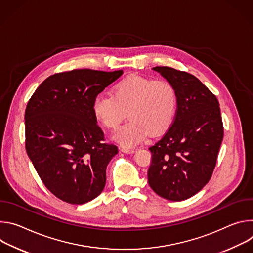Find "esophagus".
<instances>
[{
    "instance_id": "34e87169",
    "label": "esophagus",
    "mask_w": 253,
    "mask_h": 253,
    "mask_svg": "<svg viewBox=\"0 0 253 253\" xmlns=\"http://www.w3.org/2000/svg\"><path fill=\"white\" fill-rule=\"evenodd\" d=\"M121 151L123 153H127V154H132L135 152V149L133 148H126V147H121Z\"/></svg>"
}]
</instances>
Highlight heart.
I'll return each instance as SVG.
<instances>
[{"instance_id":"obj_1","label":"heart","mask_w":253,"mask_h":253,"mask_svg":"<svg viewBox=\"0 0 253 253\" xmlns=\"http://www.w3.org/2000/svg\"><path fill=\"white\" fill-rule=\"evenodd\" d=\"M178 105L175 87L166 80L131 75L119 81L113 95H98L92 103V112L98 123L115 130L125 119L130 120L114 134L124 147H133L149 133L159 135L173 123Z\"/></svg>"}]
</instances>
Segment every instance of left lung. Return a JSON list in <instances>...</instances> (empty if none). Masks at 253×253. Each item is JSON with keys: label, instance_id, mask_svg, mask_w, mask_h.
<instances>
[{"label": "left lung", "instance_id": "1", "mask_svg": "<svg viewBox=\"0 0 253 253\" xmlns=\"http://www.w3.org/2000/svg\"><path fill=\"white\" fill-rule=\"evenodd\" d=\"M177 91L175 119L149 148L148 183L159 196L185 200L210 180L223 139L219 102L195 76L170 67H154Z\"/></svg>", "mask_w": 253, "mask_h": 253}]
</instances>
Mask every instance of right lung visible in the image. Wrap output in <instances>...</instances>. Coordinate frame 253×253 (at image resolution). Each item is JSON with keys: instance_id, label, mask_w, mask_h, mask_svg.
I'll return each instance as SVG.
<instances>
[{"instance_id": "right-lung-1", "label": "right lung", "mask_w": 253, "mask_h": 253, "mask_svg": "<svg viewBox=\"0 0 253 253\" xmlns=\"http://www.w3.org/2000/svg\"><path fill=\"white\" fill-rule=\"evenodd\" d=\"M123 71L76 69L48 77L25 112L26 151L44 185L59 199L84 204L106 184V168L118 153L104 143L92 103Z\"/></svg>"}]
</instances>
